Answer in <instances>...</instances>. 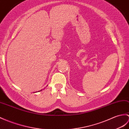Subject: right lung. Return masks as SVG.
I'll return each instance as SVG.
<instances>
[{"label": "right lung", "instance_id": "obj_1", "mask_svg": "<svg viewBox=\"0 0 129 129\" xmlns=\"http://www.w3.org/2000/svg\"><path fill=\"white\" fill-rule=\"evenodd\" d=\"M42 90H41V91H38V92H40V91H41Z\"/></svg>", "mask_w": 129, "mask_h": 129}]
</instances>
